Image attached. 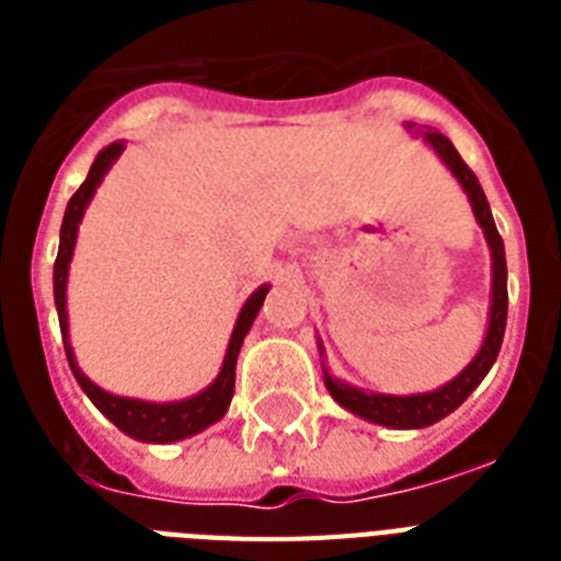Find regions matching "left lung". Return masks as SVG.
Returning a JSON list of instances; mask_svg holds the SVG:
<instances>
[{
	"instance_id": "obj_1",
	"label": "left lung",
	"mask_w": 561,
	"mask_h": 561,
	"mask_svg": "<svg viewBox=\"0 0 561 561\" xmlns=\"http://www.w3.org/2000/svg\"><path fill=\"white\" fill-rule=\"evenodd\" d=\"M408 130L419 134L431 148L436 151V157L445 162V169L451 171L457 183L462 186V192L469 194L471 211L478 218L483 236H486L489 253H492V299H489V325L486 337L480 343L478 355L471 358V364L462 369L457 378H451L443 387H436L431 392H413V396H390V392H367L360 387H352V383L334 378L323 364V381L325 390L332 392V399L346 408L355 416L367 419L373 425L383 427H399V431H410V427H427L445 419L448 413L460 408L462 401L469 399L474 387H478L486 373L495 364L497 352H501V343H504V329H506V255H504V238L497 236L495 220H492V209H489V201L483 188H480L474 171L462 162V157L457 153V148L451 145V139L443 134H436L434 127H416L413 122H408ZM320 346V355L323 352V343Z\"/></svg>"
}]
</instances>
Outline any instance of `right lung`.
Masks as SVG:
<instances>
[{
  "label": "right lung",
  "instance_id": "obj_1",
  "mask_svg": "<svg viewBox=\"0 0 561 561\" xmlns=\"http://www.w3.org/2000/svg\"><path fill=\"white\" fill-rule=\"evenodd\" d=\"M125 151V142L107 145L104 151H99L95 162H92L90 174L81 183V188L72 194V201L66 206L64 227H60V247H57L55 259V306H57V320H60V334H64V350L66 360H69V369H72L75 381L81 383V390L90 396V401L104 413V416L113 422V425L122 431V434L134 436L139 443H157L169 445L180 443L186 436L201 434L209 425H215L218 419H224L229 401H232V392H236V360L238 352H241V343H244L247 332L253 329V320L262 308L264 297L271 285H262L259 290L250 294V299L244 302V308L238 311L236 329H232V337H229L227 355H224V364H220V373L215 375V381L201 390L197 396H188V399L180 401H142V399H127V396H113V392L101 390L99 383H92L83 369L78 367L75 360V350L69 343V317H66V279H69V262H72L75 241H78V224H81L83 211L90 206L92 194L101 186V180L110 171V165L122 157Z\"/></svg>",
  "mask_w": 561,
  "mask_h": 561
}]
</instances>
